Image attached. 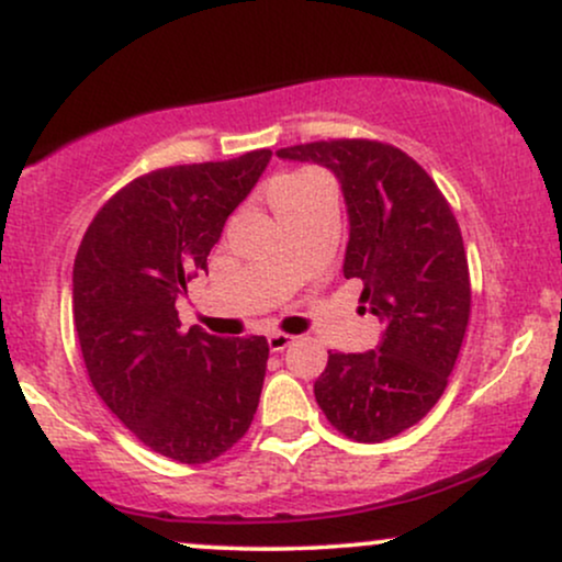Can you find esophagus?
Returning <instances> with one entry per match:
<instances>
[{
    "mask_svg": "<svg viewBox=\"0 0 562 562\" xmlns=\"http://www.w3.org/2000/svg\"><path fill=\"white\" fill-rule=\"evenodd\" d=\"M267 340H269V348H272V351H285V348L295 340V335H288V333H269Z\"/></svg>",
    "mask_w": 562,
    "mask_h": 562,
    "instance_id": "obj_1",
    "label": "esophagus"
}]
</instances>
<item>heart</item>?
Instances as JSON below:
<instances>
[{"instance_id": "b5f03b06", "label": "heart", "mask_w": 562, "mask_h": 562, "mask_svg": "<svg viewBox=\"0 0 562 562\" xmlns=\"http://www.w3.org/2000/svg\"><path fill=\"white\" fill-rule=\"evenodd\" d=\"M314 173L312 171H295V173H285V177H280L277 182L272 184V200L277 195H285V192L295 190V187H301L306 179H312Z\"/></svg>"}]
</instances>
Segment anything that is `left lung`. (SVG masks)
<instances>
[{"label": "left lung", "mask_w": 562, "mask_h": 562, "mask_svg": "<svg viewBox=\"0 0 562 562\" xmlns=\"http://www.w3.org/2000/svg\"><path fill=\"white\" fill-rule=\"evenodd\" d=\"M338 177L348 209L346 280H362L375 314V351L330 353L314 396L338 434L380 443L434 409L460 357L470 319L462 232L428 171L378 139H322L277 150Z\"/></svg>", "instance_id": "1"}]
</instances>
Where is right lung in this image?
<instances>
[{"instance_id": "obj_1", "label": "right lung", "mask_w": 562, "mask_h": 562, "mask_svg": "<svg viewBox=\"0 0 562 562\" xmlns=\"http://www.w3.org/2000/svg\"><path fill=\"white\" fill-rule=\"evenodd\" d=\"M269 158L263 147L142 173L97 211L76 254L74 319L97 396L145 447L184 465L235 447L259 406L267 338L182 330L177 299L209 269Z\"/></svg>"}]
</instances>
